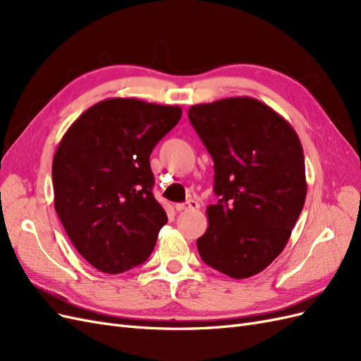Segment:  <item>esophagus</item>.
<instances>
[{"mask_svg": "<svg viewBox=\"0 0 361 361\" xmlns=\"http://www.w3.org/2000/svg\"><path fill=\"white\" fill-rule=\"evenodd\" d=\"M200 207V204L195 200H188L187 203H179L176 204V211L182 212V211H197Z\"/></svg>", "mask_w": 361, "mask_h": 361, "instance_id": "esophagus-1", "label": "esophagus"}]
</instances>
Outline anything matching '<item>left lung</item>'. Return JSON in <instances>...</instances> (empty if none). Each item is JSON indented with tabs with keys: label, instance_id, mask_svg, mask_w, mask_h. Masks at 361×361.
<instances>
[{
	"label": "left lung",
	"instance_id": "obj_1",
	"mask_svg": "<svg viewBox=\"0 0 361 361\" xmlns=\"http://www.w3.org/2000/svg\"><path fill=\"white\" fill-rule=\"evenodd\" d=\"M190 122L214 159L206 265L232 279L264 271L286 247L307 194L301 141L286 118L255 97L192 105Z\"/></svg>",
	"mask_w": 361,
	"mask_h": 361
}]
</instances>
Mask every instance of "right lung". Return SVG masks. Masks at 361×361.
Segmentation results:
<instances>
[{"label": "right lung", "instance_id": "right-lung-1", "mask_svg": "<svg viewBox=\"0 0 361 361\" xmlns=\"http://www.w3.org/2000/svg\"><path fill=\"white\" fill-rule=\"evenodd\" d=\"M182 108L110 97L84 111L52 161L54 207L73 247L106 274L150 256L167 214L152 194L149 157Z\"/></svg>", "mask_w": 361, "mask_h": 361}]
</instances>
